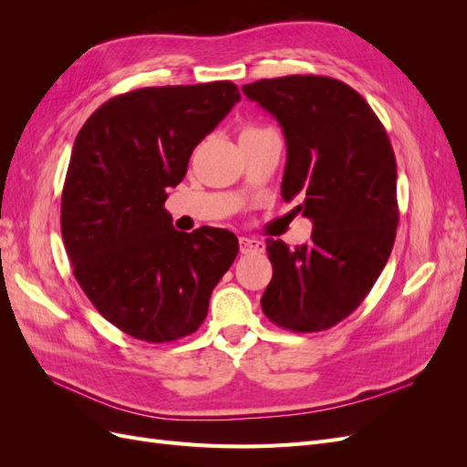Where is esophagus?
Masks as SVG:
<instances>
[{"mask_svg": "<svg viewBox=\"0 0 467 467\" xmlns=\"http://www.w3.org/2000/svg\"><path fill=\"white\" fill-rule=\"evenodd\" d=\"M239 249H242L244 255H253V253H263L265 244L253 237H239Z\"/></svg>", "mask_w": 467, "mask_h": 467, "instance_id": "34e87169", "label": "esophagus"}]
</instances>
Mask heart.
<instances>
[{"mask_svg":"<svg viewBox=\"0 0 467 467\" xmlns=\"http://www.w3.org/2000/svg\"><path fill=\"white\" fill-rule=\"evenodd\" d=\"M263 130H266L265 126H253V124H249V126H244L242 136H247V134H255V132H263Z\"/></svg>","mask_w":467,"mask_h":467,"instance_id":"b5f03b06","label":"heart"}]
</instances>
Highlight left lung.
Masks as SVG:
<instances>
[{
  "label": "left lung",
  "mask_w": 467,
  "mask_h": 467,
  "mask_svg": "<svg viewBox=\"0 0 467 467\" xmlns=\"http://www.w3.org/2000/svg\"><path fill=\"white\" fill-rule=\"evenodd\" d=\"M286 138L282 199L302 196L312 239L294 251L266 239L273 278L261 298L282 329L333 327L360 306L389 259L400 223L398 165L384 124L347 83L325 76L242 88Z\"/></svg>",
  "instance_id": "left-lung-1"
}]
</instances>
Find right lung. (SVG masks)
<instances>
[{
    "mask_svg": "<svg viewBox=\"0 0 467 467\" xmlns=\"http://www.w3.org/2000/svg\"><path fill=\"white\" fill-rule=\"evenodd\" d=\"M239 99L232 81L142 88L109 99L76 138L60 210L66 253L97 312L140 341L199 329L237 255L230 230L177 232L163 204Z\"/></svg>",
    "mask_w": 467,
    "mask_h": 467,
    "instance_id": "add662e5",
    "label": "right lung"
}]
</instances>
